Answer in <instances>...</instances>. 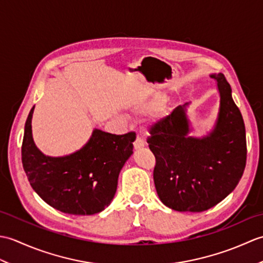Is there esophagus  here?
<instances>
[{"mask_svg":"<svg viewBox=\"0 0 263 263\" xmlns=\"http://www.w3.org/2000/svg\"><path fill=\"white\" fill-rule=\"evenodd\" d=\"M133 146H135L136 149L142 148L144 146V140L142 139V137L137 136V139L135 140V142H133Z\"/></svg>","mask_w":263,"mask_h":263,"instance_id":"esophagus-1","label":"esophagus"}]
</instances>
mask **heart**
Returning <instances> with one entry per match:
<instances>
[{
  "instance_id": "obj_1",
  "label": "heart",
  "mask_w": 263,
  "mask_h": 263,
  "mask_svg": "<svg viewBox=\"0 0 263 263\" xmlns=\"http://www.w3.org/2000/svg\"><path fill=\"white\" fill-rule=\"evenodd\" d=\"M155 105H156V104H153V106H155Z\"/></svg>"
}]
</instances>
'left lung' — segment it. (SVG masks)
<instances>
[{"mask_svg":"<svg viewBox=\"0 0 263 263\" xmlns=\"http://www.w3.org/2000/svg\"><path fill=\"white\" fill-rule=\"evenodd\" d=\"M211 78L220 93V108L208 137L187 136V104L149 128L156 191L161 202L176 211L201 212L219 203L236 187L247 164L245 125L230 83L222 73Z\"/></svg>","mask_w":263,"mask_h":263,"instance_id":"1","label":"left lung"}]
</instances>
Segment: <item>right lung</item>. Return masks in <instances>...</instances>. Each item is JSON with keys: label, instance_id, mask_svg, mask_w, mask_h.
I'll list each match as a JSON object with an SVG mask.
<instances>
[{"label": "right lung", "instance_id": "right-lung-1", "mask_svg": "<svg viewBox=\"0 0 263 263\" xmlns=\"http://www.w3.org/2000/svg\"><path fill=\"white\" fill-rule=\"evenodd\" d=\"M33 107L27 117L21 147L22 166L31 187L46 203L65 214L103 211L114 198L120 172L133 153L136 133L116 136L95 128L79 152L48 157L32 140Z\"/></svg>", "mask_w": 263, "mask_h": 263}]
</instances>
